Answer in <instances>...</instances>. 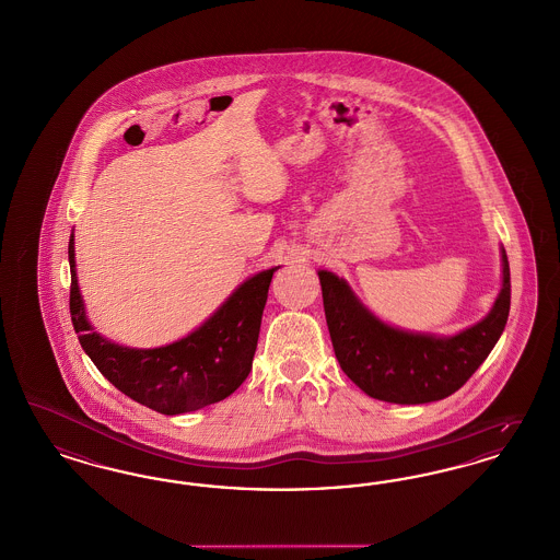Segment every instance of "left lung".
Segmentation results:
<instances>
[{
  "label": "left lung",
  "instance_id": "left-lung-1",
  "mask_svg": "<svg viewBox=\"0 0 560 560\" xmlns=\"http://www.w3.org/2000/svg\"><path fill=\"white\" fill-rule=\"evenodd\" d=\"M502 285L490 313L454 336L406 331L371 313L329 270H318L329 336L341 371L383 402L427 404L460 389L488 359L511 311V269L500 247Z\"/></svg>",
  "mask_w": 560,
  "mask_h": 560
}]
</instances>
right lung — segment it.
Instances as JSON below:
<instances>
[{
	"instance_id": "add662e5",
	"label": "right lung",
	"mask_w": 560,
	"mask_h": 560,
	"mask_svg": "<svg viewBox=\"0 0 560 560\" xmlns=\"http://www.w3.org/2000/svg\"><path fill=\"white\" fill-rule=\"evenodd\" d=\"M70 316L81 348L100 373L160 415H183L231 396L252 371L270 279L279 267L260 270L233 291L200 327L173 343L129 348L100 336L85 313L74 260V231L68 242Z\"/></svg>"
}]
</instances>
